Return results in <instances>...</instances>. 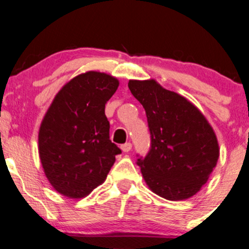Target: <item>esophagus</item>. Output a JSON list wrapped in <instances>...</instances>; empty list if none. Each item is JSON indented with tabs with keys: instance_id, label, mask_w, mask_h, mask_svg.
Wrapping results in <instances>:
<instances>
[{
	"instance_id": "34e87169",
	"label": "esophagus",
	"mask_w": 249,
	"mask_h": 249,
	"mask_svg": "<svg viewBox=\"0 0 249 249\" xmlns=\"http://www.w3.org/2000/svg\"><path fill=\"white\" fill-rule=\"evenodd\" d=\"M121 148L123 152H130L132 150V144L131 142H125V144L121 145Z\"/></svg>"
}]
</instances>
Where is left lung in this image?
<instances>
[{
	"instance_id": "8db88e82",
	"label": "left lung",
	"mask_w": 249,
	"mask_h": 249,
	"mask_svg": "<svg viewBox=\"0 0 249 249\" xmlns=\"http://www.w3.org/2000/svg\"><path fill=\"white\" fill-rule=\"evenodd\" d=\"M146 111L150 150L137 165L154 193L167 200L190 198L206 184L219 158L213 128L192 103L153 79L130 81Z\"/></svg>"
}]
</instances>
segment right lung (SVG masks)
<instances>
[{
	"label": "right lung",
	"instance_id": "add662e5",
	"mask_svg": "<svg viewBox=\"0 0 249 249\" xmlns=\"http://www.w3.org/2000/svg\"><path fill=\"white\" fill-rule=\"evenodd\" d=\"M119 83L89 71L57 93L38 134L39 158L50 184L63 196L83 198L101 185L121 148L110 141L105 104Z\"/></svg>",
	"mask_w": 249,
	"mask_h": 249
}]
</instances>
